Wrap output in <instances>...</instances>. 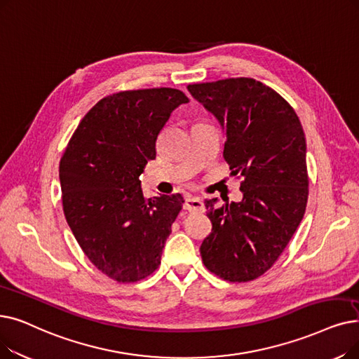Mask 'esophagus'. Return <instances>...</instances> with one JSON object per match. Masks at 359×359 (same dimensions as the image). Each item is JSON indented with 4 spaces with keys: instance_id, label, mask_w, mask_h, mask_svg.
<instances>
[{
    "instance_id": "1",
    "label": "esophagus",
    "mask_w": 359,
    "mask_h": 359,
    "mask_svg": "<svg viewBox=\"0 0 359 359\" xmlns=\"http://www.w3.org/2000/svg\"><path fill=\"white\" fill-rule=\"evenodd\" d=\"M183 208L188 210L191 212H195V211H202L204 210V202H202L201 198H196V196H188L184 199V204H183Z\"/></svg>"
}]
</instances>
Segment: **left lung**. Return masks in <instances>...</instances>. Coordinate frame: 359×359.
Listing matches in <instances>:
<instances>
[{
    "instance_id": "8db88e82",
    "label": "left lung",
    "mask_w": 359,
    "mask_h": 359,
    "mask_svg": "<svg viewBox=\"0 0 359 359\" xmlns=\"http://www.w3.org/2000/svg\"><path fill=\"white\" fill-rule=\"evenodd\" d=\"M188 90L220 123L230 175L243 177L242 201L217 208V198L205 199L212 229L201 245V257L218 277L249 282L273 266L304 218V129L293 108L255 79L196 83Z\"/></svg>"
}]
</instances>
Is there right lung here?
Masks as SVG:
<instances>
[{"label":"right lung","mask_w":359,"mask_h":359,"mask_svg":"<svg viewBox=\"0 0 359 359\" xmlns=\"http://www.w3.org/2000/svg\"><path fill=\"white\" fill-rule=\"evenodd\" d=\"M189 102L171 88L124 90L93 105L60 161L67 224L98 270L121 283L157 270L180 194L147 199L139 176L170 114Z\"/></svg>","instance_id":"obj_1"}]
</instances>
